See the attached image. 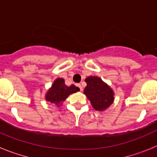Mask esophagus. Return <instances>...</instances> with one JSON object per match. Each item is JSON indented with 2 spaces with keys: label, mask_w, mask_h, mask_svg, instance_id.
<instances>
[{
  "label": "esophagus",
  "mask_w": 157,
  "mask_h": 157,
  "mask_svg": "<svg viewBox=\"0 0 157 157\" xmlns=\"http://www.w3.org/2000/svg\"><path fill=\"white\" fill-rule=\"evenodd\" d=\"M76 86H77L80 89V90L81 91L82 90V86H81V84H76Z\"/></svg>",
  "instance_id": "esophagus-1"
}]
</instances>
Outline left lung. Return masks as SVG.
<instances>
[{"mask_svg":"<svg viewBox=\"0 0 157 157\" xmlns=\"http://www.w3.org/2000/svg\"><path fill=\"white\" fill-rule=\"evenodd\" d=\"M85 82L87 86L84 89V94L90 101L95 110L104 111L113 103L114 92L101 78L96 76H89Z\"/></svg>","mask_w":157,"mask_h":157,"instance_id":"8db88e82","label":"left lung"}]
</instances>
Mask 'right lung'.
I'll list each match as a JSON object with an SVG mask.
<instances>
[{
    "label": "right lung",
    "mask_w": 157,
    "mask_h": 157,
    "mask_svg": "<svg viewBox=\"0 0 157 157\" xmlns=\"http://www.w3.org/2000/svg\"><path fill=\"white\" fill-rule=\"evenodd\" d=\"M79 90V88L76 87L75 85L67 86L65 85L63 78H58L54 81L51 88L46 93L45 100L50 103L55 104L59 107L70 94H74Z\"/></svg>",
    "instance_id": "add662e5"
}]
</instances>
